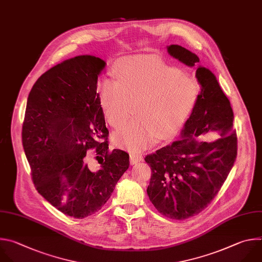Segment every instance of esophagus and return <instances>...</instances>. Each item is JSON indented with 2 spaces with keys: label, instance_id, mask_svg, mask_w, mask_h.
Returning <instances> with one entry per match:
<instances>
[{
  "label": "esophagus",
  "instance_id": "esophagus-1",
  "mask_svg": "<svg viewBox=\"0 0 262 262\" xmlns=\"http://www.w3.org/2000/svg\"><path fill=\"white\" fill-rule=\"evenodd\" d=\"M141 160H142V157L140 155L134 154V152L130 154V163H131V165L136 164L137 162H140Z\"/></svg>",
  "mask_w": 262,
  "mask_h": 262
}]
</instances>
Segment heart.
Instances as JSON below:
<instances>
[{
    "label": "heart",
    "mask_w": 262,
    "mask_h": 262,
    "mask_svg": "<svg viewBox=\"0 0 262 262\" xmlns=\"http://www.w3.org/2000/svg\"><path fill=\"white\" fill-rule=\"evenodd\" d=\"M200 93L198 82L162 60L138 58L117 69V80L99 84L101 106L108 123L123 127L114 135L117 146L137 152L157 139L174 135L191 115Z\"/></svg>",
    "instance_id": "heart-1"
}]
</instances>
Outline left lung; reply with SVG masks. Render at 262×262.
I'll list each match as a JSON object with an SVG mask.
<instances>
[{
  "instance_id": "8db88e82",
  "label": "left lung",
  "mask_w": 262,
  "mask_h": 262,
  "mask_svg": "<svg viewBox=\"0 0 262 262\" xmlns=\"http://www.w3.org/2000/svg\"><path fill=\"white\" fill-rule=\"evenodd\" d=\"M169 55L193 67L198 57L180 46L167 47ZM201 92L179 140L145 156L151 177L147 187L150 202L163 216L185 220L201 213L219 193L237 155L233 112L216 76L198 67ZM206 134L219 138L201 142Z\"/></svg>"
}]
</instances>
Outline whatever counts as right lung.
<instances>
[{
    "label": "right lung",
    "mask_w": 262,
    "mask_h": 262,
    "mask_svg": "<svg viewBox=\"0 0 262 262\" xmlns=\"http://www.w3.org/2000/svg\"><path fill=\"white\" fill-rule=\"evenodd\" d=\"M104 67L99 58L78 56L50 68L29 94L23 124L36 190L77 219L99 212L129 168L128 152L108 149L110 132L97 93Z\"/></svg>",
    "instance_id": "add662e5"
}]
</instances>
